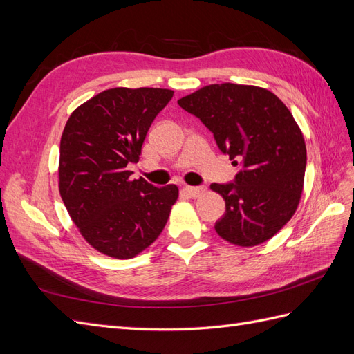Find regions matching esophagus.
I'll return each instance as SVG.
<instances>
[{"mask_svg":"<svg viewBox=\"0 0 354 354\" xmlns=\"http://www.w3.org/2000/svg\"><path fill=\"white\" fill-rule=\"evenodd\" d=\"M185 194L187 195V196H190V198H198V196H201L203 192H205V187H192V186H186L185 189Z\"/></svg>","mask_w":354,"mask_h":354,"instance_id":"1","label":"esophagus"}]
</instances>
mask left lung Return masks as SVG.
Instances as JSON below:
<instances>
[{
	"mask_svg": "<svg viewBox=\"0 0 354 354\" xmlns=\"http://www.w3.org/2000/svg\"><path fill=\"white\" fill-rule=\"evenodd\" d=\"M178 104L205 124L233 165L234 183H212L226 202L216 223L218 236L233 245H260L292 218L304 189L306 142L292 113L272 91L241 84H211Z\"/></svg>",
	"mask_w": 354,
	"mask_h": 354,
	"instance_id": "8db88e82",
	"label": "left lung"
}]
</instances>
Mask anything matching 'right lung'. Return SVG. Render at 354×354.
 I'll return each instance as SVG.
<instances>
[{
    "label": "right lung",
    "mask_w": 354,
    "mask_h": 354,
    "mask_svg": "<svg viewBox=\"0 0 354 354\" xmlns=\"http://www.w3.org/2000/svg\"><path fill=\"white\" fill-rule=\"evenodd\" d=\"M173 90H104L75 109L60 138L59 192L75 226L94 250L133 259L164 230L178 187L133 180L155 116Z\"/></svg>",
    "instance_id": "1"
}]
</instances>
